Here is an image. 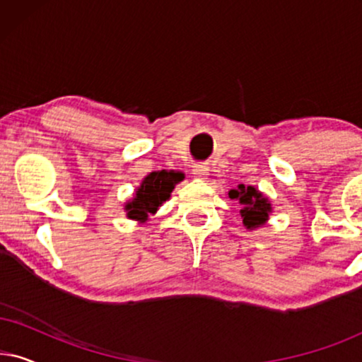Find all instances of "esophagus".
<instances>
[{
  "instance_id": "esophagus-1",
  "label": "esophagus",
  "mask_w": 362,
  "mask_h": 362,
  "mask_svg": "<svg viewBox=\"0 0 362 362\" xmlns=\"http://www.w3.org/2000/svg\"><path fill=\"white\" fill-rule=\"evenodd\" d=\"M207 173H209V170H207V166H204V165H196L194 170H192V175H194L196 177H201V180H204V177L207 176Z\"/></svg>"
}]
</instances>
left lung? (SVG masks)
<instances>
[{
    "label": "left lung",
    "mask_w": 362,
    "mask_h": 362,
    "mask_svg": "<svg viewBox=\"0 0 362 362\" xmlns=\"http://www.w3.org/2000/svg\"><path fill=\"white\" fill-rule=\"evenodd\" d=\"M229 197L230 199L239 201V204L242 206L240 216L247 229H257V227L264 226L269 221L272 204L254 186L239 185L237 189L229 191Z\"/></svg>",
    "instance_id": "1"
}]
</instances>
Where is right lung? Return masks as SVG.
Here are the masks:
<instances>
[{
	"label": "right lung",
	"mask_w": 362,
	"mask_h": 362,
	"mask_svg": "<svg viewBox=\"0 0 362 362\" xmlns=\"http://www.w3.org/2000/svg\"><path fill=\"white\" fill-rule=\"evenodd\" d=\"M185 175L177 171H153L138 186L132 201L125 204L127 217L133 221L146 222L148 217L155 214L163 202L170 199L173 189L182 181Z\"/></svg>",
	"instance_id": "right-lung-1"
}]
</instances>
